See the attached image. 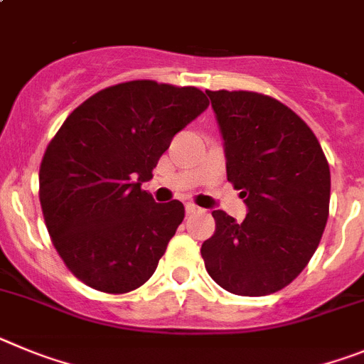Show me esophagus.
<instances>
[{"label": "esophagus", "mask_w": 364, "mask_h": 364, "mask_svg": "<svg viewBox=\"0 0 364 364\" xmlns=\"http://www.w3.org/2000/svg\"><path fill=\"white\" fill-rule=\"evenodd\" d=\"M185 208H186V213H188V214H196V213H200V210H201V208L196 207L194 203H186Z\"/></svg>", "instance_id": "34e87169"}]
</instances>
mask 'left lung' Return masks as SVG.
Returning a JSON list of instances; mask_svg holds the SVG:
<instances>
[{"label": "left lung", "mask_w": 364, "mask_h": 364, "mask_svg": "<svg viewBox=\"0 0 364 364\" xmlns=\"http://www.w3.org/2000/svg\"><path fill=\"white\" fill-rule=\"evenodd\" d=\"M247 216L214 210L216 232L201 245L214 282L264 296L293 282L317 251L330 213V166L295 112L252 91H207Z\"/></svg>", "instance_id": "1"}]
</instances>
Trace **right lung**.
<instances>
[{
    "mask_svg": "<svg viewBox=\"0 0 364 364\" xmlns=\"http://www.w3.org/2000/svg\"><path fill=\"white\" fill-rule=\"evenodd\" d=\"M207 107L198 87L124 82L82 102L50 141L40 203L56 251L86 286L128 293L157 269L185 207L156 203L141 185Z\"/></svg>",
    "mask_w": 364,
    "mask_h": 364,
    "instance_id": "obj_1",
    "label": "right lung"
}]
</instances>
